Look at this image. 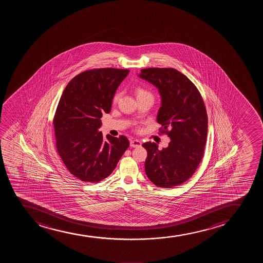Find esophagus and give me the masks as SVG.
I'll use <instances>...</instances> for the list:
<instances>
[{
    "label": "esophagus",
    "mask_w": 263,
    "mask_h": 263,
    "mask_svg": "<svg viewBox=\"0 0 263 263\" xmlns=\"http://www.w3.org/2000/svg\"><path fill=\"white\" fill-rule=\"evenodd\" d=\"M130 145L132 147H139L141 145V142L138 139H130Z\"/></svg>",
    "instance_id": "34e87169"
}]
</instances>
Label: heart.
I'll return each instance as SVG.
<instances>
[{"label": "heart", "instance_id": "b5f03b06", "mask_svg": "<svg viewBox=\"0 0 263 263\" xmlns=\"http://www.w3.org/2000/svg\"><path fill=\"white\" fill-rule=\"evenodd\" d=\"M135 94H136L137 99L141 98V97H147V96L153 97L152 93H150L149 91L146 90L145 88H141V87H138V88L135 89ZM119 97H120V94H119V93L116 94L115 97L113 98V102L117 103L118 100H119Z\"/></svg>", "mask_w": 263, "mask_h": 263}]
</instances>
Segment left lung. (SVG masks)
I'll use <instances>...</instances> for the list:
<instances>
[{
    "mask_svg": "<svg viewBox=\"0 0 263 263\" xmlns=\"http://www.w3.org/2000/svg\"><path fill=\"white\" fill-rule=\"evenodd\" d=\"M139 76L159 88L160 133L171 139L161 150L156 143L143 144L147 151L145 174L157 187L179 186L191 178L203 157L208 130L204 102L196 85L178 70L150 67Z\"/></svg>",
    "mask_w": 263,
    "mask_h": 263,
    "instance_id": "8db88e82",
    "label": "left lung"
}]
</instances>
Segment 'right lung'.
<instances>
[{"label": "right lung", "instance_id": "obj_1", "mask_svg": "<svg viewBox=\"0 0 263 263\" xmlns=\"http://www.w3.org/2000/svg\"><path fill=\"white\" fill-rule=\"evenodd\" d=\"M128 69L95 68L79 73L64 89L53 118L56 148L72 175L100 182L116 168L130 142L125 136L103 139L98 132Z\"/></svg>", "mask_w": 263, "mask_h": 263}]
</instances>
